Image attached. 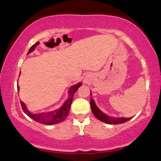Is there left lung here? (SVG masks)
I'll use <instances>...</instances> for the list:
<instances>
[{
    "label": "left lung",
    "mask_w": 161,
    "mask_h": 161,
    "mask_svg": "<svg viewBox=\"0 0 161 161\" xmlns=\"http://www.w3.org/2000/svg\"><path fill=\"white\" fill-rule=\"evenodd\" d=\"M90 104H91V109L94 115L95 116L96 118L99 119V120L104 122V123H108V124H120V123H125V122L129 120L132 117L130 118H125V117H112V116H108L106 114H104V113L101 112V110L97 108V107L96 106L95 104V101L93 99L91 98L90 101Z\"/></svg>",
    "instance_id": "obj_1"
}]
</instances>
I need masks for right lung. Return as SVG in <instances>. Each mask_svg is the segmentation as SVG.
I'll return each mask as SVG.
<instances>
[{"mask_svg":"<svg viewBox=\"0 0 161 161\" xmlns=\"http://www.w3.org/2000/svg\"><path fill=\"white\" fill-rule=\"evenodd\" d=\"M38 45H39V42H36L35 45H33L30 47L28 53H30L32 51H34L36 47ZM81 86H82V83H79V84L72 86L69 90V98H68L67 101H66V102L64 103V105L60 109H57V110H53V111L33 114H31L27 110L26 108H25V105L24 104L23 101H20V104H21V107L23 108L24 113L26 114L27 116L32 118V119H34L35 121L45 125L57 124V123H61L62 121H64L66 118V116H68V114L69 113L70 107H71L72 101H73V95H74L75 92L78 90V88ZM17 89L19 90V86L17 87Z\"/></svg>","mask_w":161,"mask_h":161,"instance_id":"right-lung-1","label":"right lung"}]
</instances>
